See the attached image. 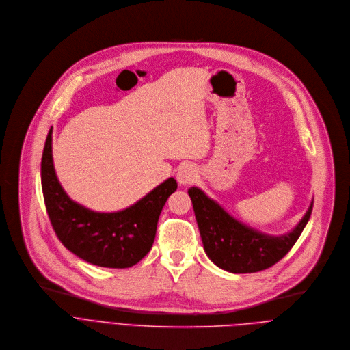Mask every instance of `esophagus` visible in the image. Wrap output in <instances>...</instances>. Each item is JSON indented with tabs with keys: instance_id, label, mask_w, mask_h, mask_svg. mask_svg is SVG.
I'll list each match as a JSON object with an SVG mask.
<instances>
[{
	"instance_id": "34e87169",
	"label": "esophagus",
	"mask_w": 350,
	"mask_h": 350,
	"mask_svg": "<svg viewBox=\"0 0 350 350\" xmlns=\"http://www.w3.org/2000/svg\"><path fill=\"white\" fill-rule=\"evenodd\" d=\"M176 179L180 185H190L197 179V170L193 164H183L176 174Z\"/></svg>"
}]
</instances>
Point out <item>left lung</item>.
I'll use <instances>...</instances> for the list:
<instances>
[{"label":"left lung","mask_w":350,"mask_h":350,"mask_svg":"<svg viewBox=\"0 0 350 350\" xmlns=\"http://www.w3.org/2000/svg\"><path fill=\"white\" fill-rule=\"evenodd\" d=\"M187 193L208 258L230 273L260 271L284 258L299 239L313 209L312 201L302 221L290 233L267 236L236 221L198 187H190Z\"/></svg>","instance_id":"1"}]
</instances>
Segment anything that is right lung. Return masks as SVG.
I'll use <instances>...</instances> for the list:
<instances>
[{"label":"right lung","mask_w":350,"mask_h":350,"mask_svg":"<svg viewBox=\"0 0 350 350\" xmlns=\"http://www.w3.org/2000/svg\"><path fill=\"white\" fill-rule=\"evenodd\" d=\"M41 185L51 225L62 244L88 263L113 269L131 267L148 255L161 209L178 187L170 178L122 211H91L70 198L56 178L52 128L42 152Z\"/></svg>","instance_id":"obj_1"}]
</instances>
